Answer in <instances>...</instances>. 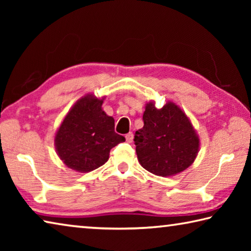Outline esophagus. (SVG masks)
<instances>
[{"mask_svg":"<svg viewBox=\"0 0 251 251\" xmlns=\"http://www.w3.org/2000/svg\"><path fill=\"white\" fill-rule=\"evenodd\" d=\"M125 138H126V142H127V143H131V142H133V139H134V135H133V133H128V134H126Z\"/></svg>","mask_w":251,"mask_h":251,"instance_id":"obj_1","label":"esophagus"}]
</instances>
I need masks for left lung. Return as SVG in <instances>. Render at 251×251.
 Instances as JSON below:
<instances>
[{
	"label": "left lung",
	"mask_w": 251,
	"mask_h": 251,
	"mask_svg": "<svg viewBox=\"0 0 251 251\" xmlns=\"http://www.w3.org/2000/svg\"><path fill=\"white\" fill-rule=\"evenodd\" d=\"M144 126L135 133L139 164L161 177L177 175L196 159L201 146L199 136L184 110L173 101L157 108L155 101L146 103Z\"/></svg>",
	"instance_id": "1"
}]
</instances>
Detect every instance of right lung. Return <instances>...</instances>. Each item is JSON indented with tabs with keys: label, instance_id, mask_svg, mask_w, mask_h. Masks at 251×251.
<instances>
[{
	"label": "right lung",
	"instance_id": "add662e5",
	"mask_svg": "<svg viewBox=\"0 0 251 251\" xmlns=\"http://www.w3.org/2000/svg\"><path fill=\"white\" fill-rule=\"evenodd\" d=\"M105 100L86 94L76 101L56 130L55 150L67 167L88 173L100 167L109 158V151L125 142L114 130L115 121L101 105Z\"/></svg>",
	"mask_w": 251,
	"mask_h": 251
}]
</instances>
